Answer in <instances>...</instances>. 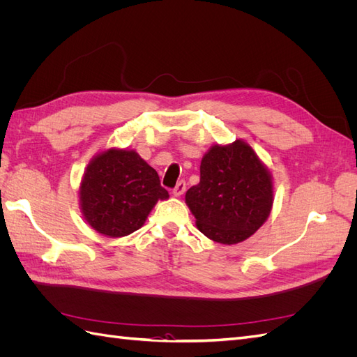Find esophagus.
Masks as SVG:
<instances>
[{
	"mask_svg": "<svg viewBox=\"0 0 357 357\" xmlns=\"http://www.w3.org/2000/svg\"><path fill=\"white\" fill-rule=\"evenodd\" d=\"M185 190H186V181L180 180L176 185V188L172 189V193H174L176 197H180V195H183V193H185Z\"/></svg>",
	"mask_w": 357,
	"mask_h": 357,
	"instance_id": "obj_1",
	"label": "esophagus"
}]
</instances>
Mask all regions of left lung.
Listing matches in <instances>:
<instances>
[{"mask_svg": "<svg viewBox=\"0 0 357 357\" xmlns=\"http://www.w3.org/2000/svg\"><path fill=\"white\" fill-rule=\"evenodd\" d=\"M186 202L205 236L236 244L268 219L271 176L253 149L240 139L231 146H213L201 160V180L186 192Z\"/></svg>", "mask_w": 357, "mask_h": 357, "instance_id": "obj_1", "label": "left lung"}]
</instances>
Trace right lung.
<instances>
[{"label":"right lung","mask_w":357,"mask_h":357,"mask_svg":"<svg viewBox=\"0 0 357 357\" xmlns=\"http://www.w3.org/2000/svg\"><path fill=\"white\" fill-rule=\"evenodd\" d=\"M158 172L135 152L110 149L84 172L80 205L86 220L102 235L125 236L139 229L158 199H167Z\"/></svg>","instance_id":"obj_1"}]
</instances>
